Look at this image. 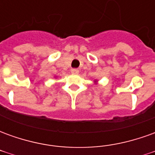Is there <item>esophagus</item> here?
I'll return each mask as SVG.
<instances>
[{
  "label": "esophagus",
  "instance_id": "esophagus-1",
  "mask_svg": "<svg viewBox=\"0 0 155 155\" xmlns=\"http://www.w3.org/2000/svg\"><path fill=\"white\" fill-rule=\"evenodd\" d=\"M71 73L73 74H79V70H77V69H72L71 70Z\"/></svg>",
  "mask_w": 155,
  "mask_h": 155
}]
</instances>
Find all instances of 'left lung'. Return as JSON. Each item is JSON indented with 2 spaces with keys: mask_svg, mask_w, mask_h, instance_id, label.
I'll list each match as a JSON object with an SVG mask.
<instances>
[{
  "mask_svg": "<svg viewBox=\"0 0 155 155\" xmlns=\"http://www.w3.org/2000/svg\"><path fill=\"white\" fill-rule=\"evenodd\" d=\"M95 81V82H94V83H97V82H96V81Z\"/></svg>",
  "mask_w": 155,
  "mask_h": 155,
  "instance_id": "left-lung-1",
  "label": "left lung"
}]
</instances>
